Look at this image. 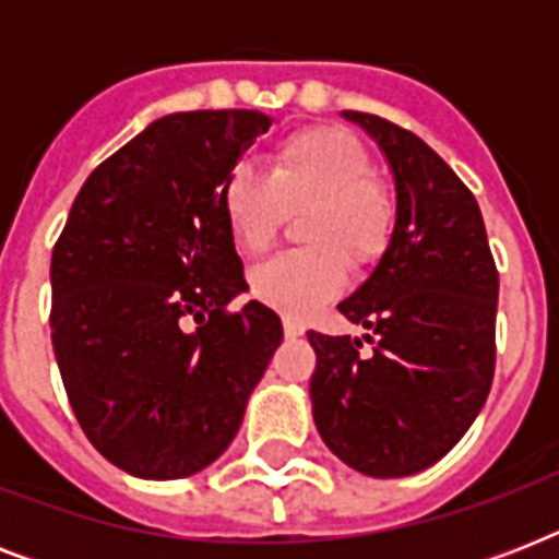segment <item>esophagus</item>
<instances>
[{
	"instance_id": "esophagus-1",
	"label": "esophagus",
	"mask_w": 559,
	"mask_h": 559,
	"mask_svg": "<svg viewBox=\"0 0 559 559\" xmlns=\"http://www.w3.org/2000/svg\"><path fill=\"white\" fill-rule=\"evenodd\" d=\"M301 333H305V328H301V324L296 322V319H284V336H287V340H296V336H301Z\"/></svg>"
}]
</instances>
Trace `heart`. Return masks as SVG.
Segmentation results:
<instances>
[{
	"mask_svg": "<svg viewBox=\"0 0 559 559\" xmlns=\"http://www.w3.org/2000/svg\"><path fill=\"white\" fill-rule=\"evenodd\" d=\"M219 209L235 246L263 254L289 214L305 217L307 252L261 263L249 278L261 305L307 319L340 296L348 266L377 263L394 231V197L373 177V156L345 127H307L272 153L270 177L235 165L219 186Z\"/></svg>",
	"mask_w": 559,
	"mask_h": 559,
	"instance_id": "heart-1",
	"label": "heart"
}]
</instances>
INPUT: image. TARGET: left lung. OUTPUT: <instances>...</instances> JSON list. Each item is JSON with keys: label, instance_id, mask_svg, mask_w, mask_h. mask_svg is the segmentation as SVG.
<instances>
[{"label": "left lung", "instance_id": "1", "mask_svg": "<svg viewBox=\"0 0 559 559\" xmlns=\"http://www.w3.org/2000/svg\"><path fill=\"white\" fill-rule=\"evenodd\" d=\"M342 116L380 144L394 174V231L340 313L366 328L310 331L316 429L328 450L373 478L441 461L481 412L496 368L499 272L476 197L438 153L380 116Z\"/></svg>", "mask_w": 559, "mask_h": 559}]
</instances>
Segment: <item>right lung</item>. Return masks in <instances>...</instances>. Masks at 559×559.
I'll return each mask as SVG.
<instances>
[{"instance_id": "obj_1", "label": "right lung", "mask_w": 559, "mask_h": 559, "mask_svg": "<svg viewBox=\"0 0 559 559\" xmlns=\"http://www.w3.org/2000/svg\"><path fill=\"white\" fill-rule=\"evenodd\" d=\"M270 124L258 109L153 121L92 170L51 252L66 394L92 447L130 476L168 481L217 461L284 340L261 301L226 310L249 287L219 186Z\"/></svg>"}]
</instances>
